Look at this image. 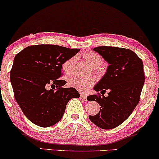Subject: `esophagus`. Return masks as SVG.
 <instances>
[{
	"label": "esophagus",
	"instance_id": "esophagus-1",
	"mask_svg": "<svg viewBox=\"0 0 159 159\" xmlns=\"http://www.w3.org/2000/svg\"><path fill=\"white\" fill-rule=\"evenodd\" d=\"M87 96L86 94H84V93H81V98H82V99H84V100H87Z\"/></svg>",
	"mask_w": 159,
	"mask_h": 159
}]
</instances>
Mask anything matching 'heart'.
<instances>
[{"instance_id":"1","label":"heart","mask_w":159,"mask_h":159,"mask_svg":"<svg viewBox=\"0 0 159 159\" xmlns=\"http://www.w3.org/2000/svg\"><path fill=\"white\" fill-rule=\"evenodd\" d=\"M83 57L96 71L99 70L100 67L104 64L103 58L95 52H86L84 54ZM75 59V57H71L63 62L62 64V70L65 75H69L72 73ZM94 83L95 79L93 78H72L69 80L68 85L79 91H86L92 87Z\"/></svg>"}]
</instances>
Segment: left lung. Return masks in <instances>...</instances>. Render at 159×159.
Here are the masks:
<instances>
[{
    "mask_svg": "<svg viewBox=\"0 0 159 159\" xmlns=\"http://www.w3.org/2000/svg\"><path fill=\"white\" fill-rule=\"evenodd\" d=\"M93 50L109 63L94 90L103 93L108 90L109 96L98 93L87 96L88 101L97 102L101 106L97 114L89 118L98 127L111 129L123 123L139 102L145 81L143 61L130 49L98 46Z\"/></svg>",
    "mask_w": 159,
    "mask_h": 159,
    "instance_id": "1",
    "label": "left lung"
}]
</instances>
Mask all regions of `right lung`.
Listing matches in <instances>:
<instances>
[{"label": "right lung", "mask_w": 159, "mask_h": 159, "mask_svg": "<svg viewBox=\"0 0 159 159\" xmlns=\"http://www.w3.org/2000/svg\"><path fill=\"white\" fill-rule=\"evenodd\" d=\"M79 51L43 44L30 45L16 55L11 84L16 102L33 123L52 126L61 120L69 100L79 98L73 87H63L66 81L61 78L63 62Z\"/></svg>", "instance_id": "right-lung-1"}]
</instances>
